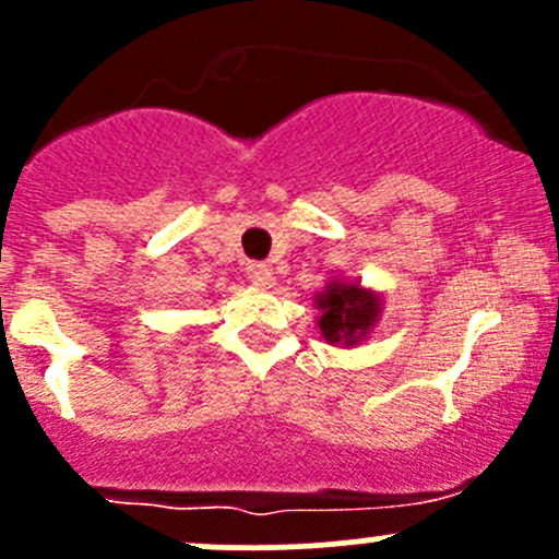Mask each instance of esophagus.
<instances>
[{"mask_svg": "<svg viewBox=\"0 0 559 559\" xmlns=\"http://www.w3.org/2000/svg\"><path fill=\"white\" fill-rule=\"evenodd\" d=\"M246 278L251 281L253 286H259V289H267V286L275 281V275H273V267H267V264L251 262L246 267Z\"/></svg>", "mask_w": 559, "mask_h": 559, "instance_id": "1", "label": "esophagus"}]
</instances>
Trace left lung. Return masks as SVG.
Segmentation results:
<instances>
[{
	"label": "left lung",
	"instance_id": "1",
	"mask_svg": "<svg viewBox=\"0 0 559 559\" xmlns=\"http://www.w3.org/2000/svg\"><path fill=\"white\" fill-rule=\"evenodd\" d=\"M319 316H316V326H319L321 337L330 346L337 348H357L359 343L368 341L373 326L381 321V295L368 289L359 281L346 278V275H335L326 281L324 292L313 297Z\"/></svg>",
	"mask_w": 559,
	"mask_h": 559
}]
</instances>
